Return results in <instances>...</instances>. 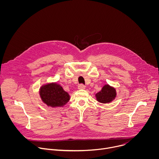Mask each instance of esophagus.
Here are the masks:
<instances>
[{
    "mask_svg": "<svg viewBox=\"0 0 159 159\" xmlns=\"http://www.w3.org/2000/svg\"><path fill=\"white\" fill-rule=\"evenodd\" d=\"M78 89H85V86L84 85H83V84H80V85H79V87H78Z\"/></svg>",
    "mask_w": 159,
    "mask_h": 159,
    "instance_id": "obj_1",
    "label": "esophagus"
}]
</instances>
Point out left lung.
Instances as JSON below:
<instances>
[{
  "label": "left lung",
  "instance_id": "left-lung-1",
  "mask_svg": "<svg viewBox=\"0 0 159 159\" xmlns=\"http://www.w3.org/2000/svg\"><path fill=\"white\" fill-rule=\"evenodd\" d=\"M116 96V89L109 84H105L100 91L95 94L97 101L103 104L111 102L115 99Z\"/></svg>",
  "mask_w": 159,
  "mask_h": 159
}]
</instances>
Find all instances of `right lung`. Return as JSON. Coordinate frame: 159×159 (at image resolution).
Segmentation results:
<instances>
[{
	"mask_svg": "<svg viewBox=\"0 0 159 159\" xmlns=\"http://www.w3.org/2000/svg\"><path fill=\"white\" fill-rule=\"evenodd\" d=\"M39 94L44 104L53 108L63 107L70 99V94L57 82H48L41 85Z\"/></svg>",
	"mask_w": 159,
	"mask_h": 159,
	"instance_id": "1",
	"label": "right lung"
}]
</instances>
